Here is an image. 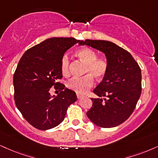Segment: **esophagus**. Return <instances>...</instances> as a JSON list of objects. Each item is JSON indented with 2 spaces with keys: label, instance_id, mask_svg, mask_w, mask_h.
<instances>
[{
  "label": "esophagus",
  "instance_id": "1",
  "mask_svg": "<svg viewBox=\"0 0 158 158\" xmlns=\"http://www.w3.org/2000/svg\"><path fill=\"white\" fill-rule=\"evenodd\" d=\"M84 96H83V94H78V93H77V99H81L82 98V97H83Z\"/></svg>",
  "mask_w": 158,
  "mask_h": 158
}]
</instances>
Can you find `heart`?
Listing matches in <instances>:
<instances>
[{
	"instance_id": "obj_1",
	"label": "heart",
	"mask_w": 158,
	"mask_h": 158,
	"mask_svg": "<svg viewBox=\"0 0 158 158\" xmlns=\"http://www.w3.org/2000/svg\"><path fill=\"white\" fill-rule=\"evenodd\" d=\"M77 55L86 64L85 74L83 77H75L68 81L67 86L78 94H85L93 86L94 83V77L102 79L108 73L109 64L103 58H97V53L94 50L88 48H81L77 51ZM69 58L67 54L62 56L61 61V73L67 75L69 73Z\"/></svg>"
}]
</instances>
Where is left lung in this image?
<instances>
[{"mask_svg": "<svg viewBox=\"0 0 158 158\" xmlns=\"http://www.w3.org/2000/svg\"><path fill=\"white\" fill-rule=\"evenodd\" d=\"M104 52L109 64L108 73L93 92L107 99L91 98L93 105L87 116L97 126L114 127L130 117L141 93V70L129 52L105 40L80 41Z\"/></svg>", "mask_w": 158, "mask_h": 158, "instance_id": "obj_1", "label": "left lung"}]
</instances>
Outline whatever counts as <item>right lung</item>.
<instances>
[{"mask_svg": "<svg viewBox=\"0 0 158 158\" xmlns=\"http://www.w3.org/2000/svg\"><path fill=\"white\" fill-rule=\"evenodd\" d=\"M79 42L75 38L48 39L25 51L19 60L13 77L15 104L36 129L49 130L61 124L68 107L77 100L75 91L57 81L63 77L62 56ZM52 86L60 91L57 96L50 95Z\"/></svg>", "mask_w": 158, "mask_h": 158, "instance_id": "obj_1", "label": "right lung"}]
</instances>
